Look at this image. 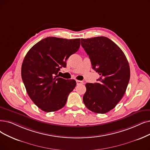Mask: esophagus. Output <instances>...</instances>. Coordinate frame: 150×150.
Returning a JSON list of instances; mask_svg holds the SVG:
<instances>
[{"label":"esophagus","mask_w":150,"mask_h":150,"mask_svg":"<svg viewBox=\"0 0 150 150\" xmlns=\"http://www.w3.org/2000/svg\"><path fill=\"white\" fill-rule=\"evenodd\" d=\"M76 82H77V85L83 84V81H78V80H77V81H76Z\"/></svg>","instance_id":"obj_1"}]
</instances>
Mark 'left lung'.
I'll use <instances>...</instances> for the list:
<instances>
[{
    "instance_id": "obj_1",
    "label": "left lung",
    "mask_w": 150,
    "mask_h": 150,
    "mask_svg": "<svg viewBox=\"0 0 150 150\" xmlns=\"http://www.w3.org/2000/svg\"><path fill=\"white\" fill-rule=\"evenodd\" d=\"M81 45L100 76L98 82L86 84L83 101L92 112L104 114L115 108L124 96L130 79V67L124 52L104 36L81 39Z\"/></svg>"
}]
</instances>
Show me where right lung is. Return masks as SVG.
I'll use <instances>...</instances> for the list:
<instances>
[{"instance_id": "add662e5", "label": "right lung", "mask_w": 150, "mask_h": 150, "mask_svg": "<svg viewBox=\"0 0 150 150\" xmlns=\"http://www.w3.org/2000/svg\"><path fill=\"white\" fill-rule=\"evenodd\" d=\"M80 39L45 38L35 44L26 55L21 77L29 97L45 112L55 111L67 103L76 82L57 76L67 59L79 50Z\"/></svg>"}]
</instances>
